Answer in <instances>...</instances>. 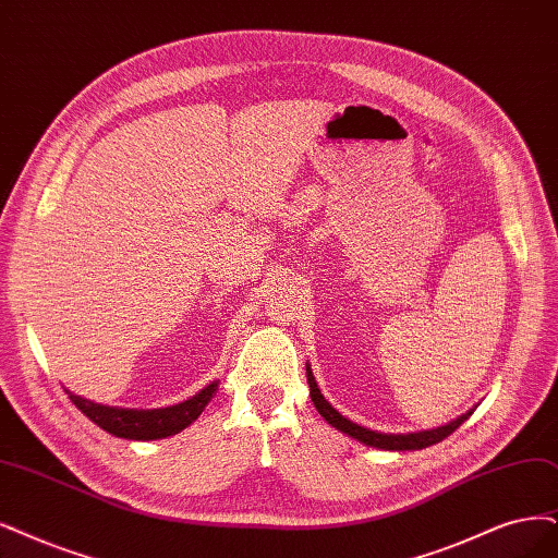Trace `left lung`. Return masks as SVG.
Wrapping results in <instances>:
<instances>
[{
  "label": "left lung",
  "mask_w": 558,
  "mask_h": 558,
  "mask_svg": "<svg viewBox=\"0 0 558 558\" xmlns=\"http://www.w3.org/2000/svg\"><path fill=\"white\" fill-rule=\"evenodd\" d=\"M305 373H307V386H311V398H313V404L317 407L319 414L324 416V421L328 425H333L336 429L344 432V435H349L352 439H359L361 444L365 446H373V448H384V450H421V448H427L432 444H439L444 441L448 435H452L471 414L473 409L466 411V414H462L460 418L450 421L448 425H441V427H435V429H425V432H409V435H386V432H377V429H369V427H363L354 421L344 418L340 411L336 407H331V402H328L322 390L313 377V369L311 365H305Z\"/></svg>",
  "instance_id": "obj_1"
}]
</instances>
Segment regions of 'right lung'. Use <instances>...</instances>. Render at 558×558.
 I'll list each match as a JSON object with an SVG mask.
<instances>
[{
    "label": "right lung",
    "instance_id": "1",
    "mask_svg": "<svg viewBox=\"0 0 558 558\" xmlns=\"http://www.w3.org/2000/svg\"><path fill=\"white\" fill-rule=\"evenodd\" d=\"M218 381L204 386L197 396L191 400L162 407V409H123V407H108L92 400L80 398L71 390H66L71 402L85 414L92 423L102 427L106 432L121 439L133 441H149V439H165L179 435L183 427H189L204 411V407L211 402L216 396Z\"/></svg>",
    "mask_w": 558,
    "mask_h": 558
}]
</instances>
